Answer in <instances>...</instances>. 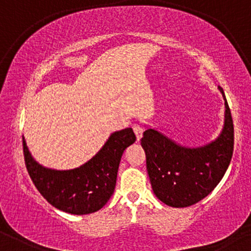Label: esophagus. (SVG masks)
Returning <instances> with one entry per match:
<instances>
[{
  "mask_svg": "<svg viewBox=\"0 0 251 251\" xmlns=\"http://www.w3.org/2000/svg\"><path fill=\"white\" fill-rule=\"evenodd\" d=\"M133 131H134L135 137H137V140L139 142L143 137V132H144L143 127L140 125H137V124H135V125H133Z\"/></svg>",
  "mask_w": 251,
  "mask_h": 251,
  "instance_id": "esophagus-1",
  "label": "esophagus"
}]
</instances>
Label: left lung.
Segmentation results:
<instances>
[{
    "label": "left lung",
    "instance_id": "1",
    "mask_svg": "<svg viewBox=\"0 0 251 251\" xmlns=\"http://www.w3.org/2000/svg\"><path fill=\"white\" fill-rule=\"evenodd\" d=\"M224 124L216 139L190 148L145 125L142 146L155 197L172 208H186L205 198L226 172L234 151V124L224 96Z\"/></svg>",
    "mask_w": 251,
    "mask_h": 251
}]
</instances>
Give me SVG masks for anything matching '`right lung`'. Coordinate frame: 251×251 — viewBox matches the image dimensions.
<instances>
[{"label": "right lung", "mask_w": 251, "mask_h": 251, "mask_svg": "<svg viewBox=\"0 0 251 251\" xmlns=\"http://www.w3.org/2000/svg\"><path fill=\"white\" fill-rule=\"evenodd\" d=\"M22 142L28 174L40 194L61 211L87 215L101 209L113 195L120 159L135 135L131 127L113 132L91 159L71 170L43 166L31 155L25 137Z\"/></svg>", "instance_id": "1"}]
</instances>
